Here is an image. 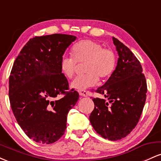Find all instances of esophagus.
Segmentation results:
<instances>
[{
	"label": "esophagus",
	"instance_id": "1",
	"mask_svg": "<svg viewBox=\"0 0 161 161\" xmlns=\"http://www.w3.org/2000/svg\"><path fill=\"white\" fill-rule=\"evenodd\" d=\"M79 94L80 96H82V97H87L88 95V92L85 91V90H82V91H79Z\"/></svg>",
	"mask_w": 161,
	"mask_h": 161
}]
</instances>
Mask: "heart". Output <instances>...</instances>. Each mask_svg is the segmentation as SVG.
<instances>
[{
    "label": "heart",
    "instance_id": "1",
    "mask_svg": "<svg viewBox=\"0 0 161 161\" xmlns=\"http://www.w3.org/2000/svg\"><path fill=\"white\" fill-rule=\"evenodd\" d=\"M70 53L73 58L64 57L59 64L60 71L66 78L73 77L77 67L76 63H86V74L76 77L70 84L73 89L82 91L95 86L98 78L108 79L115 69V53L112 50L104 48L101 44L95 41H79L71 47Z\"/></svg>",
    "mask_w": 161,
    "mask_h": 161
}]
</instances>
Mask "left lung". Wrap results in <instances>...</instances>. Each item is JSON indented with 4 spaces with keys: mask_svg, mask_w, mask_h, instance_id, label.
<instances>
[{
    "mask_svg": "<svg viewBox=\"0 0 161 161\" xmlns=\"http://www.w3.org/2000/svg\"><path fill=\"white\" fill-rule=\"evenodd\" d=\"M119 58L116 69L97 93L105 99L93 98L95 108L90 123L97 133L116 141L125 137L137 125L143 110L147 83L140 62L133 53L113 37Z\"/></svg>",
    "mask_w": 161,
    "mask_h": 161,
    "instance_id": "1",
    "label": "left lung"
}]
</instances>
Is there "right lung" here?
<instances>
[{"instance_id":"add662e5","label":"right lung","mask_w":161,"mask_h":161,"mask_svg":"<svg viewBox=\"0 0 161 161\" xmlns=\"http://www.w3.org/2000/svg\"><path fill=\"white\" fill-rule=\"evenodd\" d=\"M75 39L63 34L35 37L14 61L9 78L10 106L18 124L33 141L51 144L65 132L67 114L79 93L66 92L69 83L59 64ZM60 94L62 99H55Z\"/></svg>"}]
</instances>
